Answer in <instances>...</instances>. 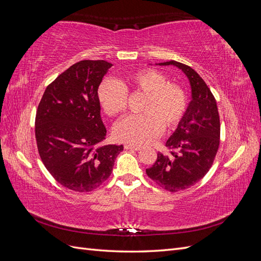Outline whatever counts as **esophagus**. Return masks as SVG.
Masks as SVG:
<instances>
[{
	"instance_id": "esophagus-1",
	"label": "esophagus",
	"mask_w": 261,
	"mask_h": 261,
	"mask_svg": "<svg viewBox=\"0 0 261 261\" xmlns=\"http://www.w3.org/2000/svg\"><path fill=\"white\" fill-rule=\"evenodd\" d=\"M124 148H125L126 150H135V151H138V150L141 149L139 146H133V145H128V144L124 145Z\"/></svg>"
}]
</instances>
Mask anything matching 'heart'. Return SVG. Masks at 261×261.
I'll use <instances>...</instances> for the list:
<instances>
[{"label": "heart", "instance_id": "b5f03b06", "mask_svg": "<svg viewBox=\"0 0 261 261\" xmlns=\"http://www.w3.org/2000/svg\"><path fill=\"white\" fill-rule=\"evenodd\" d=\"M141 92L145 99L138 115H129L118 122L114 136L123 143L141 146L160 135L163 126L171 129L180 122L187 109V96L177 84L153 68L138 69L118 82L106 80L99 86L97 96L103 111L110 116L122 114L127 107L128 94Z\"/></svg>", "mask_w": 261, "mask_h": 261}]
</instances>
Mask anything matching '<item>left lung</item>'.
I'll list each match as a JSON object with an SVG mask.
<instances>
[{
    "instance_id": "8db88e82",
    "label": "left lung",
    "mask_w": 261,
    "mask_h": 261,
    "mask_svg": "<svg viewBox=\"0 0 261 261\" xmlns=\"http://www.w3.org/2000/svg\"><path fill=\"white\" fill-rule=\"evenodd\" d=\"M159 65L181 69L192 88V101L165 144L170 154L158 152L154 164L146 170L156 185L175 193L195 185L211 168L220 145V117L209 87L192 67L176 61Z\"/></svg>"
}]
</instances>
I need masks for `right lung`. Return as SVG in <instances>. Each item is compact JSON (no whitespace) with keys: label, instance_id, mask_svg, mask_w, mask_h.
<instances>
[{"label":"right lung","instance_id":"right-lung-1","mask_svg":"<svg viewBox=\"0 0 261 261\" xmlns=\"http://www.w3.org/2000/svg\"><path fill=\"white\" fill-rule=\"evenodd\" d=\"M112 66L85 60L57 77L43 93L36 114V140L44 167L61 185L80 193L99 187L111 175L123 145H103L97 91Z\"/></svg>","mask_w":261,"mask_h":261}]
</instances>
